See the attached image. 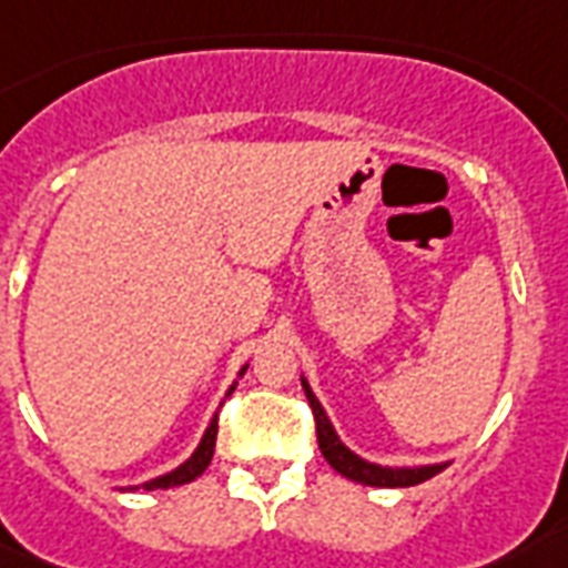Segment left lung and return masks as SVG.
I'll return each mask as SVG.
<instances>
[{
    "label": "left lung",
    "instance_id": "8db88e82",
    "mask_svg": "<svg viewBox=\"0 0 568 568\" xmlns=\"http://www.w3.org/2000/svg\"><path fill=\"white\" fill-rule=\"evenodd\" d=\"M302 388H305V397L314 408L316 420V442H320V450H323L325 463L332 465L334 471L344 474L346 480L364 483V486H379V489H403V486H417V483L429 480L438 471H444L450 463H433V465H379L367 463L364 456H358L355 450H349L341 435L332 426L328 415H325L323 403L316 399V394L311 390L307 379L302 376Z\"/></svg>",
    "mask_w": 568,
    "mask_h": 568
}]
</instances>
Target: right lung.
Returning a JSON list of instances; mask_svg holds the SVG:
<instances>
[{"label": "right lung", "instance_id": "1", "mask_svg": "<svg viewBox=\"0 0 568 568\" xmlns=\"http://www.w3.org/2000/svg\"><path fill=\"white\" fill-rule=\"evenodd\" d=\"M248 371V364H243V371H240V376ZM236 388V382L227 388V394L224 397H231V390ZM215 433H219V412H215L213 417H210V424H206L204 435H201V442H197V447L192 450V456H189L186 463H180L178 468H171L169 474H160V477H153V480L142 483V486H124V489H171V486H183V483H192L195 477H201V474L206 471V465H210V459H213V450H215Z\"/></svg>", "mask_w": 568, "mask_h": 568}]
</instances>
